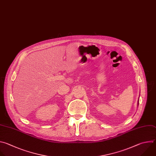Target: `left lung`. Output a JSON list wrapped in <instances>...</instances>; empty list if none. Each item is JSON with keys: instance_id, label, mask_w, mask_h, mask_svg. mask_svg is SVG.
I'll return each instance as SVG.
<instances>
[{"instance_id": "obj_1", "label": "left lung", "mask_w": 156, "mask_h": 156, "mask_svg": "<svg viewBox=\"0 0 156 156\" xmlns=\"http://www.w3.org/2000/svg\"><path fill=\"white\" fill-rule=\"evenodd\" d=\"M138 105H139V100H138Z\"/></svg>"}]
</instances>
